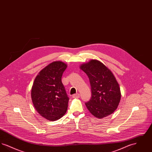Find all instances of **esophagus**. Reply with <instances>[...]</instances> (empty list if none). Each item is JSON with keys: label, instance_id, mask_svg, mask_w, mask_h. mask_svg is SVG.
<instances>
[{"label": "esophagus", "instance_id": "1", "mask_svg": "<svg viewBox=\"0 0 152 152\" xmlns=\"http://www.w3.org/2000/svg\"><path fill=\"white\" fill-rule=\"evenodd\" d=\"M73 98H75V99H78L80 97V94H73Z\"/></svg>", "mask_w": 152, "mask_h": 152}]
</instances>
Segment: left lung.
<instances>
[{
    "label": "left lung",
    "instance_id": "8db88e82",
    "mask_svg": "<svg viewBox=\"0 0 152 152\" xmlns=\"http://www.w3.org/2000/svg\"><path fill=\"white\" fill-rule=\"evenodd\" d=\"M80 68L88 76L91 87V98L86 102L88 110L98 118L113 113L121 99L120 87L113 74L97 60H91Z\"/></svg>",
    "mask_w": 152,
    "mask_h": 152
}]
</instances>
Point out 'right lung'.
Segmentation results:
<instances>
[{
    "instance_id": "obj_1",
    "label": "right lung",
    "mask_w": 152,
    "mask_h": 152,
    "mask_svg": "<svg viewBox=\"0 0 152 152\" xmlns=\"http://www.w3.org/2000/svg\"><path fill=\"white\" fill-rule=\"evenodd\" d=\"M66 67L62 61H53L40 71L34 80L32 101L36 111L48 120H57L66 112L69 97L61 81Z\"/></svg>"
}]
</instances>
